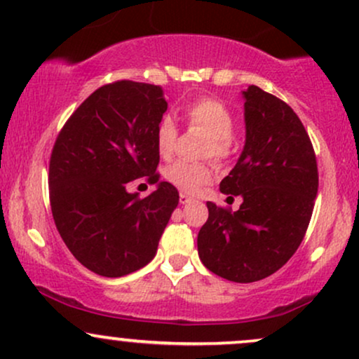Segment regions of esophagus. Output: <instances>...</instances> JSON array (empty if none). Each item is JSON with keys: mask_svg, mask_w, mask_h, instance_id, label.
Segmentation results:
<instances>
[{"mask_svg": "<svg viewBox=\"0 0 359 359\" xmlns=\"http://www.w3.org/2000/svg\"><path fill=\"white\" fill-rule=\"evenodd\" d=\"M179 201H180V204H189V203H191V201H192V197H191V196H187V194L180 192Z\"/></svg>", "mask_w": 359, "mask_h": 359, "instance_id": "esophagus-1", "label": "esophagus"}]
</instances>
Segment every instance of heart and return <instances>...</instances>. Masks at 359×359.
<instances>
[{"label": "heart", "mask_w": 359, "mask_h": 359, "mask_svg": "<svg viewBox=\"0 0 359 359\" xmlns=\"http://www.w3.org/2000/svg\"><path fill=\"white\" fill-rule=\"evenodd\" d=\"M185 119L192 126H197L208 135L203 155L216 160H224L231 154V135L234 130V118L228 106L214 97H201L185 108ZM177 142V126L170 118H163L156 126L155 145L156 151L163 158H168L174 151ZM167 182L179 191L197 194L204 185L212 180V168L208 163L174 162L163 172Z\"/></svg>", "instance_id": "heart-1"}]
</instances>
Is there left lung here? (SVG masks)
I'll return each mask as SVG.
<instances>
[{"label":"left lung","instance_id":"left-lung-1","mask_svg":"<svg viewBox=\"0 0 359 359\" xmlns=\"http://www.w3.org/2000/svg\"><path fill=\"white\" fill-rule=\"evenodd\" d=\"M246 140L222 194L241 196L236 212L208 203L197 234L208 270L238 283L270 277L297 251L319 187L314 148L294 109L258 86L243 90Z\"/></svg>","mask_w":359,"mask_h":359}]
</instances>
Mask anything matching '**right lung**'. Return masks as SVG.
I'll list each match as a JSON object with an SVG mask.
<instances>
[{"label":"right lung","instance_id":"right-lung-1","mask_svg":"<svg viewBox=\"0 0 359 359\" xmlns=\"http://www.w3.org/2000/svg\"><path fill=\"white\" fill-rule=\"evenodd\" d=\"M165 111L162 88L118 81L94 90L55 140L48 167L53 221L77 262L101 277L148 265L179 204L177 189L155 172V133ZM145 175L157 191L140 200L126 184Z\"/></svg>","mask_w":359,"mask_h":359}]
</instances>
